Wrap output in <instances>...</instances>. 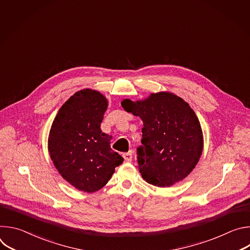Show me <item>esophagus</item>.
I'll return each mask as SVG.
<instances>
[{
	"instance_id": "1",
	"label": "esophagus",
	"mask_w": 250,
	"mask_h": 250,
	"mask_svg": "<svg viewBox=\"0 0 250 250\" xmlns=\"http://www.w3.org/2000/svg\"><path fill=\"white\" fill-rule=\"evenodd\" d=\"M124 158H125V160L126 161V162H130L131 160H132V152L131 151H129V152H127V153H124Z\"/></svg>"
}]
</instances>
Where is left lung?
<instances>
[{
  "instance_id": "left-lung-1",
  "label": "left lung",
  "mask_w": 250,
  "mask_h": 250,
  "mask_svg": "<svg viewBox=\"0 0 250 250\" xmlns=\"http://www.w3.org/2000/svg\"><path fill=\"white\" fill-rule=\"evenodd\" d=\"M122 106L144 122L142 146L137 148L142 178L161 188L185 179L198 164L204 148L201 124L189 104L163 91L145 100L124 99Z\"/></svg>"
}]
</instances>
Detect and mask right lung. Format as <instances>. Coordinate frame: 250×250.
Wrapping results in <instances>:
<instances>
[{"label": "right lung", "mask_w": 250, "mask_h": 250, "mask_svg": "<svg viewBox=\"0 0 250 250\" xmlns=\"http://www.w3.org/2000/svg\"><path fill=\"white\" fill-rule=\"evenodd\" d=\"M106 108L103 94L83 89L62 104L51 125L50 158L63 179L79 191L102 189L124 161L111 148L112 136L100 127Z\"/></svg>", "instance_id": "obj_1"}]
</instances>
